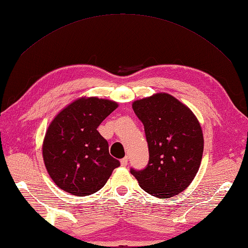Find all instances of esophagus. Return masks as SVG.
Wrapping results in <instances>:
<instances>
[{"mask_svg": "<svg viewBox=\"0 0 248 248\" xmlns=\"http://www.w3.org/2000/svg\"><path fill=\"white\" fill-rule=\"evenodd\" d=\"M120 163H121V166H123V167H125V166H127V164H128V158H127V156H124V159H121Z\"/></svg>", "mask_w": 248, "mask_h": 248, "instance_id": "1", "label": "esophagus"}]
</instances>
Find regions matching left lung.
Returning <instances> with one entry per match:
<instances>
[{
	"mask_svg": "<svg viewBox=\"0 0 248 248\" xmlns=\"http://www.w3.org/2000/svg\"><path fill=\"white\" fill-rule=\"evenodd\" d=\"M132 109L144 125L149 162L143 170L131 169V174L149 194L160 199L178 195L201 164L204 139L198 118L166 93L133 101Z\"/></svg>",
	"mask_w": 248,
	"mask_h": 248,
	"instance_id": "left-lung-1",
	"label": "left lung"
}]
</instances>
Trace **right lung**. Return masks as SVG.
<instances>
[{
  "label": "right lung",
  "mask_w": 248,
  "mask_h": 248,
  "mask_svg": "<svg viewBox=\"0 0 248 248\" xmlns=\"http://www.w3.org/2000/svg\"><path fill=\"white\" fill-rule=\"evenodd\" d=\"M117 107L112 100L81 97L50 123L43 142V159L49 176L62 190L77 196L95 193L120 166L97 130Z\"/></svg>",
  "instance_id": "add662e5"
}]
</instances>
